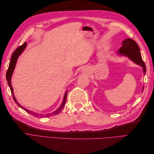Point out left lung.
<instances>
[{"mask_svg":"<svg viewBox=\"0 0 154 154\" xmlns=\"http://www.w3.org/2000/svg\"><path fill=\"white\" fill-rule=\"evenodd\" d=\"M119 56H125V57L128 58L131 61L139 65L143 68V71L144 74L146 73V66L143 61L140 50H139V46L134 40L130 38H127L123 41L122 47L118 51V53ZM144 87H143V91Z\"/></svg>","mask_w":154,"mask_h":154,"instance_id":"8db88e82","label":"left lung"}]
</instances>
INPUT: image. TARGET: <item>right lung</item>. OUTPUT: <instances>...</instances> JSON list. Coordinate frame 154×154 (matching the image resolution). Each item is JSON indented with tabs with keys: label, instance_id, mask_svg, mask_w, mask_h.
<instances>
[{
	"label": "right lung",
	"instance_id": "add662e5",
	"mask_svg": "<svg viewBox=\"0 0 154 154\" xmlns=\"http://www.w3.org/2000/svg\"><path fill=\"white\" fill-rule=\"evenodd\" d=\"M26 45H27V43L25 42L24 44L22 45L21 46H20V47H18L15 51H14L13 53L12 54L10 62V65H9V67H8V69L7 72H6V80H7V82H8V85H9V87H10V90H11V94L13 96V98L14 101H15V102L17 104V105L18 106H20V108H22L23 110H24L25 111L27 112H28L29 114H31L32 116H35V117H50V116H54V115H57V114H58L60 112V111H61V110L63 109V107L64 106L65 104H66L68 91H67L65 93L64 97H63V101H62V103L61 105H60V106L59 107V108L57 110H55L54 112H53L49 113V114H39V113L31 111V110H29L28 109H26L25 107L22 106L19 103H18V102L17 101V100L15 98V95H14L13 88V87H12V85H11L12 74L13 73L14 70H15V66H16V63H17V60H18V57H19V56L22 54V53L23 52V51L25 50V49L26 48Z\"/></svg>",
	"mask_w": 154,
	"mask_h": 154
}]
</instances>
